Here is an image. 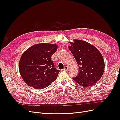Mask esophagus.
<instances>
[{
  "label": "esophagus",
  "mask_w": 120,
  "mask_h": 120,
  "mask_svg": "<svg viewBox=\"0 0 120 120\" xmlns=\"http://www.w3.org/2000/svg\"><path fill=\"white\" fill-rule=\"evenodd\" d=\"M68 69H69V68H68V66H65L64 68V71H68Z\"/></svg>",
  "instance_id": "esophagus-1"
}]
</instances>
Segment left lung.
Instances as JSON below:
<instances>
[{"instance_id":"1","label":"left lung","mask_w":120,"mask_h":120,"mask_svg":"<svg viewBox=\"0 0 120 120\" xmlns=\"http://www.w3.org/2000/svg\"><path fill=\"white\" fill-rule=\"evenodd\" d=\"M74 41L73 43L69 42L71 46L68 48L77 63L79 72L73 79L84 87L95 85L102 76L105 70L102 55L89 43L81 40Z\"/></svg>"}]
</instances>
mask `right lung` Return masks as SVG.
Segmentation results:
<instances>
[{"instance_id":"obj_1","label":"right lung","mask_w":120,"mask_h":120,"mask_svg":"<svg viewBox=\"0 0 120 120\" xmlns=\"http://www.w3.org/2000/svg\"><path fill=\"white\" fill-rule=\"evenodd\" d=\"M57 49L55 44H38L22 54L19 70L28 85L35 89H43L56 80L60 71L54 67L51 57Z\"/></svg>"}]
</instances>
